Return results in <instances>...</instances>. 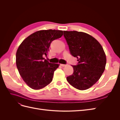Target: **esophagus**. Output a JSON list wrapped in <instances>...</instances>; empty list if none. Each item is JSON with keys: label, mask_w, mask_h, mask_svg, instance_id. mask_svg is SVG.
Here are the masks:
<instances>
[{"label": "esophagus", "mask_w": 120, "mask_h": 120, "mask_svg": "<svg viewBox=\"0 0 120 120\" xmlns=\"http://www.w3.org/2000/svg\"><path fill=\"white\" fill-rule=\"evenodd\" d=\"M60 66H61V67H65V66H67L66 64H60Z\"/></svg>", "instance_id": "34e87169"}]
</instances>
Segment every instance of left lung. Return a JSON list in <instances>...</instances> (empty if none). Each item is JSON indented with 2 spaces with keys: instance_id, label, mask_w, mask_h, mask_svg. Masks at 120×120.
I'll return each instance as SVG.
<instances>
[{
  "instance_id": "8db88e82",
  "label": "left lung",
  "mask_w": 120,
  "mask_h": 120,
  "mask_svg": "<svg viewBox=\"0 0 120 120\" xmlns=\"http://www.w3.org/2000/svg\"><path fill=\"white\" fill-rule=\"evenodd\" d=\"M64 35L72 56L78 63L72 66L74 72L67 77L71 85L79 90L90 88L99 80L104 72L106 56L100 43L85 32L64 31Z\"/></svg>"
}]
</instances>
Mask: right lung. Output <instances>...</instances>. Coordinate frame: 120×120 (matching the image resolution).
<instances>
[{"label":"right lung","mask_w":120,"mask_h":120,"mask_svg":"<svg viewBox=\"0 0 120 120\" xmlns=\"http://www.w3.org/2000/svg\"><path fill=\"white\" fill-rule=\"evenodd\" d=\"M63 35L62 30H42L25 38L18 48L16 64L23 80L30 88L39 90L52 80L54 71L59 64L45 60L52 42Z\"/></svg>","instance_id":"1"}]
</instances>
